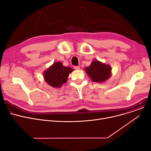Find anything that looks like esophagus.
Returning a JSON list of instances; mask_svg holds the SVG:
<instances>
[{
    "mask_svg": "<svg viewBox=\"0 0 151 151\" xmlns=\"http://www.w3.org/2000/svg\"><path fill=\"white\" fill-rule=\"evenodd\" d=\"M74 68L75 69H76V70H78V69H80V66H75L74 67Z\"/></svg>",
    "mask_w": 151,
    "mask_h": 151,
    "instance_id": "obj_1",
    "label": "esophagus"
}]
</instances>
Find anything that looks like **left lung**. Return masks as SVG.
<instances>
[{
    "mask_svg": "<svg viewBox=\"0 0 151 151\" xmlns=\"http://www.w3.org/2000/svg\"><path fill=\"white\" fill-rule=\"evenodd\" d=\"M85 69L87 74L95 82L105 81L111 74V68L97 60L93 61L91 65Z\"/></svg>",
    "mask_w": 151,
    "mask_h": 151,
    "instance_id": "obj_1",
    "label": "left lung"
}]
</instances>
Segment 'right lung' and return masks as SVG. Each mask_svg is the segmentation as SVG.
I'll return each instance as SVG.
<instances>
[{
  "label": "right lung",
  "mask_w": 151,
  "mask_h": 151,
  "mask_svg": "<svg viewBox=\"0 0 151 151\" xmlns=\"http://www.w3.org/2000/svg\"><path fill=\"white\" fill-rule=\"evenodd\" d=\"M72 71V68L64 66L61 62H56L44 72V77L49 85L60 88L66 82L69 74Z\"/></svg>",
  "instance_id": "right-lung-1"
}]
</instances>
